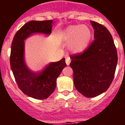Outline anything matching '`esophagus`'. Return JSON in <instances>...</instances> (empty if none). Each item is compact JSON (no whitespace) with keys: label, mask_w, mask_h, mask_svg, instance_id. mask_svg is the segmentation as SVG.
<instances>
[{"label":"esophagus","mask_w":125,"mask_h":125,"mask_svg":"<svg viewBox=\"0 0 125 125\" xmlns=\"http://www.w3.org/2000/svg\"><path fill=\"white\" fill-rule=\"evenodd\" d=\"M70 62H71V58L69 57H67L66 58H65V63H67V65H69Z\"/></svg>","instance_id":"esophagus-1"}]
</instances>
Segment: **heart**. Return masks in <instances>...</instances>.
Returning <instances> with one entry per match:
<instances>
[{"label":"heart","instance_id":"b5f03b06","mask_svg":"<svg viewBox=\"0 0 125 125\" xmlns=\"http://www.w3.org/2000/svg\"><path fill=\"white\" fill-rule=\"evenodd\" d=\"M91 38L90 29L86 25H73L69 27L63 34V41L71 42V50L76 53L83 52L88 46Z\"/></svg>","mask_w":125,"mask_h":125}]
</instances>
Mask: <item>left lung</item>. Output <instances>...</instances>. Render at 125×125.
I'll list each match as a JSON object with an SVG mask.
<instances>
[{
  "mask_svg": "<svg viewBox=\"0 0 125 125\" xmlns=\"http://www.w3.org/2000/svg\"><path fill=\"white\" fill-rule=\"evenodd\" d=\"M94 41L83 52L70 56L76 89L87 98L98 96L113 81L117 63V52L113 37L103 25L90 21Z\"/></svg>",
  "mask_w": 125,
  "mask_h": 125,
  "instance_id": "obj_1",
  "label": "left lung"
}]
</instances>
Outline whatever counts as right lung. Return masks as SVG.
I'll return each mask as SVG.
<instances>
[{
	"instance_id": "right-lung-1",
	"label": "right lung",
	"mask_w": 125,
	"mask_h": 125,
	"mask_svg": "<svg viewBox=\"0 0 125 125\" xmlns=\"http://www.w3.org/2000/svg\"><path fill=\"white\" fill-rule=\"evenodd\" d=\"M52 20L31 21L26 23L16 33L12 42L10 57V67L18 87L25 94L33 98L44 100L55 90L56 79L66 66L65 58L48 64L40 73L29 71L23 60L24 40L35 33L49 35Z\"/></svg>"
}]
</instances>
